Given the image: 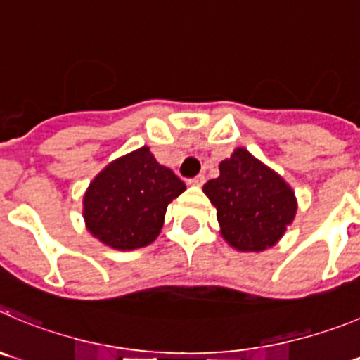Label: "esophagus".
Wrapping results in <instances>:
<instances>
[{
    "label": "esophagus",
    "instance_id": "esophagus-1",
    "mask_svg": "<svg viewBox=\"0 0 360 360\" xmlns=\"http://www.w3.org/2000/svg\"><path fill=\"white\" fill-rule=\"evenodd\" d=\"M204 181H206V177H204L202 174H199V176H195V177H193V179L188 181V183H190L191 186H202Z\"/></svg>",
    "mask_w": 360,
    "mask_h": 360
}]
</instances>
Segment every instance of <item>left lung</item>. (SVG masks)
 <instances>
[{
  "instance_id": "8db88e82",
  "label": "left lung",
  "mask_w": 360,
  "mask_h": 360,
  "mask_svg": "<svg viewBox=\"0 0 360 360\" xmlns=\"http://www.w3.org/2000/svg\"><path fill=\"white\" fill-rule=\"evenodd\" d=\"M218 169L220 176L202 190L217 207L224 240L240 252L274 247L297 214L290 184L243 147L234 149Z\"/></svg>"
}]
</instances>
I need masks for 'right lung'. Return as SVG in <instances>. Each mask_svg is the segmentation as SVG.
Listing matches in <instances>:
<instances>
[{"label": "right lung", "instance_id": "obj_1", "mask_svg": "<svg viewBox=\"0 0 360 360\" xmlns=\"http://www.w3.org/2000/svg\"><path fill=\"white\" fill-rule=\"evenodd\" d=\"M186 190L183 181L140 147L104 167L83 197V218L94 238L117 250L153 243L167 206Z\"/></svg>", "mask_w": 360, "mask_h": 360}]
</instances>
